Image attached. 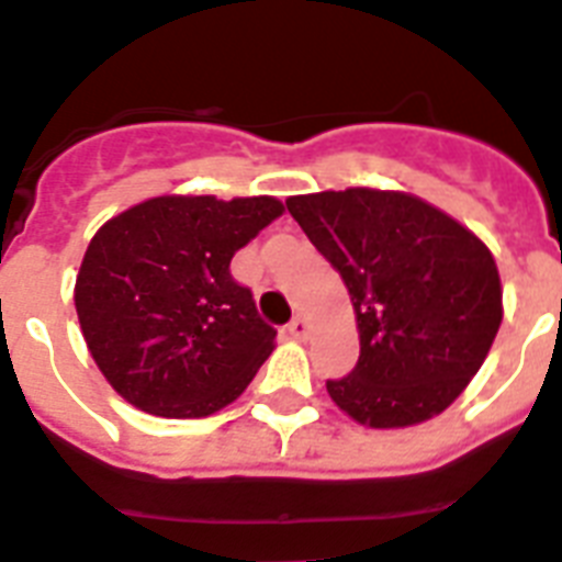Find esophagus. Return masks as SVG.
Instances as JSON below:
<instances>
[{"label":"esophagus","instance_id":"34e87169","mask_svg":"<svg viewBox=\"0 0 562 562\" xmlns=\"http://www.w3.org/2000/svg\"><path fill=\"white\" fill-rule=\"evenodd\" d=\"M286 333H290L292 338H299V340L306 338V333H310V324H306L304 315H295V318L286 324Z\"/></svg>","mask_w":562,"mask_h":562}]
</instances>
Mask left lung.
<instances>
[{
    "mask_svg": "<svg viewBox=\"0 0 562 562\" xmlns=\"http://www.w3.org/2000/svg\"><path fill=\"white\" fill-rule=\"evenodd\" d=\"M286 210L340 272L361 355L327 392L349 418L401 429L435 418L486 361L503 321L497 263L443 210L395 190L292 195Z\"/></svg>",
    "mask_w": 562,
    "mask_h": 562,
    "instance_id": "left-lung-1",
    "label": "left lung"
}]
</instances>
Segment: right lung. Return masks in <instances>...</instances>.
I'll list each match as a JSON object with an SVG mask.
<instances>
[{"mask_svg": "<svg viewBox=\"0 0 562 562\" xmlns=\"http://www.w3.org/2000/svg\"><path fill=\"white\" fill-rule=\"evenodd\" d=\"M284 213L272 195H158L110 218L76 276L95 367L158 418H207L247 390L276 329L229 261Z\"/></svg>", "mask_w": 562, "mask_h": 562, "instance_id": "1", "label": "right lung"}]
</instances>
